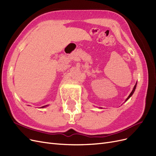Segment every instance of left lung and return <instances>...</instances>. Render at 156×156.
Instances as JSON below:
<instances>
[{
	"instance_id": "obj_1",
	"label": "left lung",
	"mask_w": 156,
	"mask_h": 156,
	"mask_svg": "<svg viewBox=\"0 0 156 156\" xmlns=\"http://www.w3.org/2000/svg\"><path fill=\"white\" fill-rule=\"evenodd\" d=\"M137 82H136V83H135V85H134V87H133V90H132V91L131 92V93H130L129 94V96H128V97L126 98V100H125V102H126L127 101V100L130 98V97H131L132 96V94H133V93L135 92V89H136V86H137Z\"/></svg>"
}]
</instances>
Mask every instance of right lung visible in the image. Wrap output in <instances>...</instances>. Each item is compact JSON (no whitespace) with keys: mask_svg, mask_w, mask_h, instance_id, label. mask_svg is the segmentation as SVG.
<instances>
[{"mask_svg":"<svg viewBox=\"0 0 156 156\" xmlns=\"http://www.w3.org/2000/svg\"><path fill=\"white\" fill-rule=\"evenodd\" d=\"M48 105H44V106H42V107H41V108H45V107H47V106H48Z\"/></svg>","mask_w":156,"mask_h":156,"instance_id":"obj_1","label":"right lung"}]
</instances>
